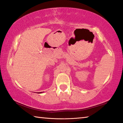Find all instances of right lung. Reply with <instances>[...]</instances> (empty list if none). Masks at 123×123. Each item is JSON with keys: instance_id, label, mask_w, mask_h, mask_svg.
<instances>
[{"instance_id": "right-lung-1", "label": "right lung", "mask_w": 123, "mask_h": 123, "mask_svg": "<svg viewBox=\"0 0 123 123\" xmlns=\"http://www.w3.org/2000/svg\"><path fill=\"white\" fill-rule=\"evenodd\" d=\"M41 92H40V93H41Z\"/></svg>"}]
</instances>
